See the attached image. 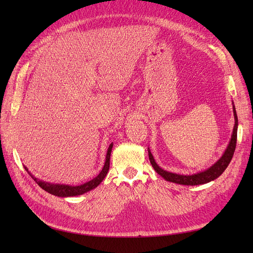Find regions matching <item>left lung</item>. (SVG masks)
Wrapping results in <instances>:
<instances>
[{
    "instance_id": "8db88e82",
    "label": "left lung",
    "mask_w": 253,
    "mask_h": 253,
    "mask_svg": "<svg viewBox=\"0 0 253 253\" xmlns=\"http://www.w3.org/2000/svg\"><path fill=\"white\" fill-rule=\"evenodd\" d=\"M233 112H234V117H235V126L233 129V134L231 137V140L229 142V145L227 150L224 151L223 155L220 157L218 161H216L211 167L208 169L198 172L196 174L192 175H181V174H176V173H172V172L166 171L162 169L161 167H159L158 164L156 163L155 159L149 149V158H150V162L152 166L154 167L155 171L158 174H160L165 180L171 181L174 183L178 184H184V185H198V184H204L207 183L211 180L216 179L218 176L222 174V172L227 169L229 166L232 158L234 156V152L236 149V142H237V129H238V117L236 113L235 105L233 103Z\"/></svg>"
}]
</instances>
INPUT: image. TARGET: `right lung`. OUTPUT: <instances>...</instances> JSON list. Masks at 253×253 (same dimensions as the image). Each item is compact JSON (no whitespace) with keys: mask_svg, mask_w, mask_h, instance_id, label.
Masks as SVG:
<instances>
[{"mask_svg":"<svg viewBox=\"0 0 253 253\" xmlns=\"http://www.w3.org/2000/svg\"><path fill=\"white\" fill-rule=\"evenodd\" d=\"M112 149H113V143L110 144V147L108 149V152H106V157H105V163L103 165L102 170L100 171V173L94 177L93 179H91L88 182H85L83 184L80 185H68V184H54V183H49V182H45L42 180L37 179L33 174H31V172L29 171V169L26 168L25 166L24 169L29 172V174L32 176V178L41 187L44 191L57 196V197H74V196H79L82 195L84 193H87L93 189H95L97 185L104 179V177L108 174V171L110 169V159H111V153H112Z\"/></svg>","mask_w":253,"mask_h":253,"instance_id":"right-lung-1","label":"right lung"}]
</instances>
